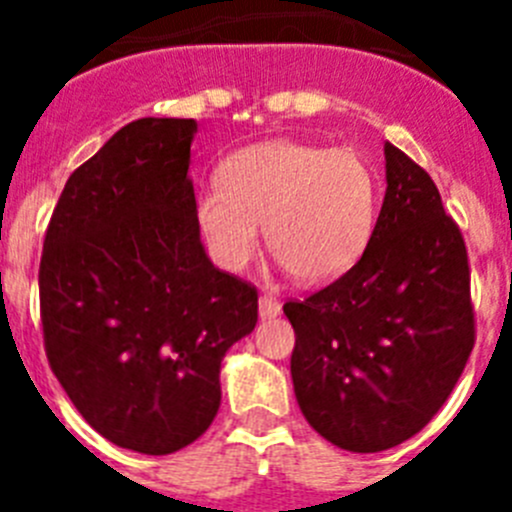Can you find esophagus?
Listing matches in <instances>:
<instances>
[{
    "label": "esophagus",
    "instance_id": "1",
    "mask_svg": "<svg viewBox=\"0 0 512 512\" xmlns=\"http://www.w3.org/2000/svg\"><path fill=\"white\" fill-rule=\"evenodd\" d=\"M259 312H261V318H277L279 312H282V305H279L277 297L261 295V300H259Z\"/></svg>",
    "mask_w": 512,
    "mask_h": 512
}]
</instances>
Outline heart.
Segmentation results:
<instances>
[{
    "instance_id": "heart-1",
    "label": "heart",
    "mask_w": 512,
    "mask_h": 512,
    "mask_svg": "<svg viewBox=\"0 0 512 512\" xmlns=\"http://www.w3.org/2000/svg\"><path fill=\"white\" fill-rule=\"evenodd\" d=\"M220 181L197 197V223L225 269L259 248L305 284H328L356 264L372 238L379 176L356 148L266 140L233 153Z\"/></svg>"
}]
</instances>
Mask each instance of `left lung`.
<instances>
[{
	"mask_svg": "<svg viewBox=\"0 0 512 512\" xmlns=\"http://www.w3.org/2000/svg\"><path fill=\"white\" fill-rule=\"evenodd\" d=\"M387 192L361 259L305 300L292 382L307 423L338 449H392L431 423L474 348L464 235L423 166L384 143Z\"/></svg>",
	"mask_w": 512,
	"mask_h": 512,
	"instance_id": "left-lung-1",
	"label": "left lung"
}]
</instances>
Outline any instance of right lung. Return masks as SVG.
<instances>
[{
    "instance_id": "obj_1",
    "label": "right lung",
    "mask_w": 512,
    "mask_h": 512,
    "mask_svg": "<svg viewBox=\"0 0 512 512\" xmlns=\"http://www.w3.org/2000/svg\"><path fill=\"white\" fill-rule=\"evenodd\" d=\"M194 120L140 117L69 176L45 230V356L81 418L120 449L164 456L220 408V361L259 320V292L200 241L187 176Z\"/></svg>"
}]
</instances>
